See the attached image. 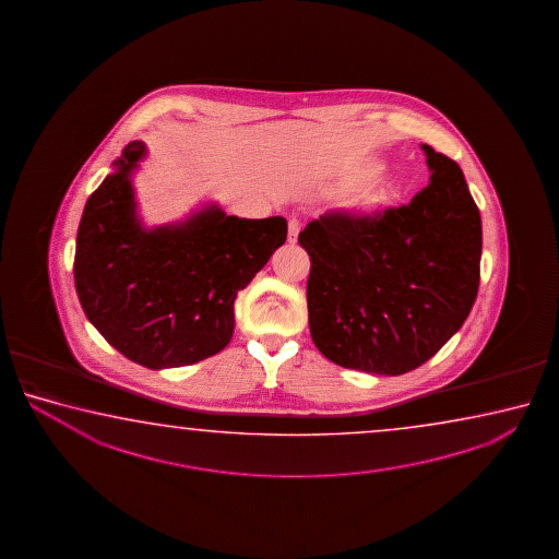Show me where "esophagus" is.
Listing matches in <instances>:
<instances>
[{"instance_id":"1","label":"esophagus","mask_w":559,"mask_h":559,"mask_svg":"<svg viewBox=\"0 0 559 559\" xmlns=\"http://www.w3.org/2000/svg\"><path fill=\"white\" fill-rule=\"evenodd\" d=\"M289 230H287V240L292 242V245H295L297 242V237H299V230H301V223L297 221V218H292L289 221Z\"/></svg>"}]
</instances>
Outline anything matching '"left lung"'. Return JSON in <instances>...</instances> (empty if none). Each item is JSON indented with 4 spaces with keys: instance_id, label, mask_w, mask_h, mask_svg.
Wrapping results in <instances>:
<instances>
[{
    "instance_id": "1",
    "label": "left lung",
    "mask_w": 559,
    "mask_h": 559,
    "mask_svg": "<svg viewBox=\"0 0 559 559\" xmlns=\"http://www.w3.org/2000/svg\"><path fill=\"white\" fill-rule=\"evenodd\" d=\"M430 180L376 217L329 213L299 245L311 255L309 329L342 368L401 376L462 329L479 289L481 215L464 171L428 144Z\"/></svg>"
}]
</instances>
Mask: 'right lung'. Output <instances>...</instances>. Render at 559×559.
<instances>
[{"label": "right lung", "instance_id": "right-lung-1", "mask_svg": "<svg viewBox=\"0 0 559 559\" xmlns=\"http://www.w3.org/2000/svg\"><path fill=\"white\" fill-rule=\"evenodd\" d=\"M146 144L129 142L85 203L74 282L87 321L148 369L215 356L235 332V299L287 238L284 217L240 218L215 201L146 227L133 178Z\"/></svg>", "mask_w": 559, "mask_h": 559}]
</instances>
